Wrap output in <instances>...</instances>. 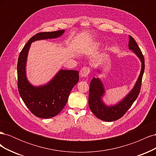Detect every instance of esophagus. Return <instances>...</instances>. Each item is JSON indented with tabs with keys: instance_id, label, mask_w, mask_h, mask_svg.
<instances>
[{
	"instance_id": "esophagus-1",
	"label": "esophagus",
	"mask_w": 156,
	"mask_h": 156,
	"mask_svg": "<svg viewBox=\"0 0 156 156\" xmlns=\"http://www.w3.org/2000/svg\"><path fill=\"white\" fill-rule=\"evenodd\" d=\"M90 72V69L88 67H84L81 69V72H80V75L82 77H85Z\"/></svg>"
}]
</instances>
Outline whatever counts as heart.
Wrapping results in <instances>:
<instances>
[{"label": "heart", "mask_w": 156, "mask_h": 156, "mask_svg": "<svg viewBox=\"0 0 156 156\" xmlns=\"http://www.w3.org/2000/svg\"><path fill=\"white\" fill-rule=\"evenodd\" d=\"M97 45H99V44H97Z\"/></svg>", "instance_id": "heart-1"}]
</instances>
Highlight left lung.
<instances>
[{"mask_svg":"<svg viewBox=\"0 0 156 156\" xmlns=\"http://www.w3.org/2000/svg\"><path fill=\"white\" fill-rule=\"evenodd\" d=\"M129 37V49L133 51V53L138 56L142 64L140 75L133 88L123 100L118 103L116 105L109 107L106 105L102 101L101 98L104 96L105 89L101 80L99 78L94 77L90 84L88 96L89 107L94 115L99 119L103 121H115L123 116L136 100L140 90L144 71V58L142 52L133 37L131 36Z\"/></svg>","mask_w":156,"mask_h":156,"instance_id":"1","label":"left lung"}]
</instances>
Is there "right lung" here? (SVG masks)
I'll use <instances>...</instances> for the list:
<instances>
[{
    "mask_svg": "<svg viewBox=\"0 0 156 156\" xmlns=\"http://www.w3.org/2000/svg\"><path fill=\"white\" fill-rule=\"evenodd\" d=\"M64 30L42 32L33 36L21 50L17 62V87L23 102L33 115L42 119L57 115L63 109L73 87L79 81V72L61 69L44 85L34 87L26 76L27 55L33 41L56 38L62 36Z\"/></svg>",
    "mask_w": 156,
    "mask_h": 156,
    "instance_id": "add662e5",
    "label": "right lung"
}]
</instances>
